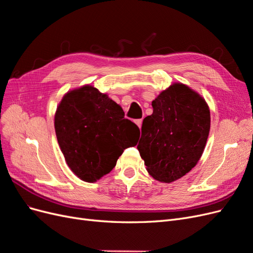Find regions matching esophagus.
<instances>
[{
    "label": "esophagus",
    "mask_w": 253,
    "mask_h": 253,
    "mask_svg": "<svg viewBox=\"0 0 253 253\" xmlns=\"http://www.w3.org/2000/svg\"><path fill=\"white\" fill-rule=\"evenodd\" d=\"M135 124L138 126V127L140 128L141 127V125H142V119H137V120H135Z\"/></svg>",
    "instance_id": "obj_1"
}]
</instances>
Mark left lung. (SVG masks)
<instances>
[{
	"label": "left lung",
	"mask_w": 253,
	"mask_h": 253,
	"mask_svg": "<svg viewBox=\"0 0 253 253\" xmlns=\"http://www.w3.org/2000/svg\"><path fill=\"white\" fill-rule=\"evenodd\" d=\"M137 149L150 175L172 182L200 160L210 131V110L205 99L182 83H174L152 101Z\"/></svg>",
	"instance_id": "8db88e82"
}]
</instances>
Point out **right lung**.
<instances>
[{"label": "right lung", "mask_w": 253, "mask_h": 253, "mask_svg": "<svg viewBox=\"0 0 253 253\" xmlns=\"http://www.w3.org/2000/svg\"><path fill=\"white\" fill-rule=\"evenodd\" d=\"M55 129L67 166L87 182L110 173L139 136L138 126L125 118L121 106L90 85L64 95L56 111Z\"/></svg>", "instance_id": "add662e5"}]
</instances>
